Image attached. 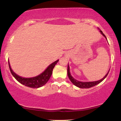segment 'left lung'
<instances>
[{
  "label": "left lung",
  "instance_id": "left-lung-1",
  "mask_svg": "<svg viewBox=\"0 0 121 121\" xmlns=\"http://www.w3.org/2000/svg\"><path fill=\"white\" fill-rule=\"evenodd\" d=\"M99 31H100L101 34H102V35H103L104 36L106 39V36H105V35L103 34V32H102V30H99ZM109 72H108V73H107V74L105 75V77H104L103 78H102L100 80H98V81H93V82H81V81H78V80L74 79L71 76V74H70V69H69V65H68V70H67V72H68V76L69 80H70V81H71L73 83V84H74L75 86H76L80 87V88H90V87H93V86H94L96 85H97V84H99L101 82H102V81H103L104 79L106 78V76H108V73H109Z\"/></svg>",
  "mask_w": 121,
  "mask_h": 121
}]
</instances>
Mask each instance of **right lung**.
Wrapping results in <instances>:
<instances>
[{"label": "right lung", "mask_w": 121, "mask_h": 121, "mask_svg": "<svg viewBox=\"0 0 121 121\" xmlns=\"http://www.w3.org/2000/svg\"><path fill=\"white\" fill-rule=\"evenodd\" d=\"M58 61H59V60L49 65L48 67L42 73L36 77H31V78H23V77L18 76L12 70L10 65H9V61H8V65H9L11 73L18 82L26 86L32 87V88H38V87L43 86L48 81L52 74L53 69Z\"/></svg>", "instance_id": "add662e5"}]
</instances>
